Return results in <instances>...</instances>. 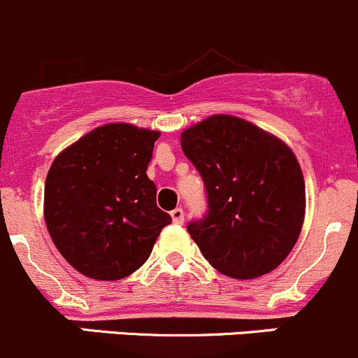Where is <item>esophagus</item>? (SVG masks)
I'll use <instances>...</instances> for the list:
<instances>
[{
  "label": "esophagus",
  "mask_w": 358,
  "mask_h": 358,
  "mask_svg": "<svg viewBox=\"0 0 358 358\" xmlns=\"http://www.w3.org/2000/svg\"><path fill=\"white\" fill-rule=\"evenodd\" d=\"M172 215V221L176 222V224H182L184 222V210L182 208H174V210L171 212Z\"/></svg>",
  "instance_id": "1"
}]
</instances>
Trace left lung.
Instances as JSON below:
<instances>
[{
  "label": "left lung",
  "mask_w": 358,
  "mask_h": 358,
  "mask_svg": "<svg viewBox=\"0 0 358 358\" xmlns=\"http://www.w3.org/2000/svg\"><path fill=\"white\" fill-rule=\"evenodd\" d=\"M180 148L207 189L208 210L187 233L222 275L273 271L296 245L306 193L298 158L273 134L214 115L180 134Z\"/></svg>",
  "instance_id": "obj_1"
}]
</instances>
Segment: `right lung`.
Returning <instances> with one entry per match:
<instances>
[{
	"instance_id": "obj_1",
	"label": "right lung",
	"mask_w": 358,
	"mask_h": 358,
	"mask_svg": "<svg viewBox=\"0 0 358 358\" xmlns=\"http://www.w3.org/2000/svg\"><path fill=\"white\" fill-rule=\"evenodd\" d=\"M157 130L130 123L94 129L59 153L45 182L43 214L64 259L95 280L139 270L172 217L157 207L146 171Z\"/></svg>"
}]
</instances>
